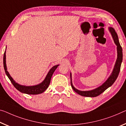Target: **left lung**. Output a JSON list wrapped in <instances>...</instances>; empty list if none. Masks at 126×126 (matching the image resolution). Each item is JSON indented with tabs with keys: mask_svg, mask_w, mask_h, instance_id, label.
I'll return each mask as SVG.
<instances>
[{
	"mask_svg": "<svg viewBox=\"0 0 126 126\" xmlns=\"http://www.w3.org/2000/svg\"><path fill=\"white\" fill-rule=\"evenodd\" d=\"M109 30L111 34L112 38L114 40V42L117 46V58L116 60L114 66L113 71H112L111 74H110L109 78L107 79L105 82L101 86L94 89L90 91H80L78 89L75 88L73 85L72 79H71V73H70V80H71V87L73 89L75 92L80 94V95L85 97H96L100 94H101L102 92H104L106 89L111 86L115 82L116 79H117L118 76L120 69H121V66L122 62L123 60V53H122V48L121 45H120L118 37L117 32H115V30L111 27H109Z\"/></svg>",
	"mask_w": 126,
	"mask_h": 126,
	"instance_id": "left-lung-1",
	"label": "left lung"
}]
</instances>
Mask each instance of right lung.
<instances>
[{"label":"right lung","mask_w":126,"mask_h":126,"mask_svg":"<svg viewBox=\"0 0 126 126\" xmlns=\"http://www.w3.org/2000/svg\"><path fill=\"white\" fill-rule=\"evenodd\" d=\"M5 53H6V52L5 51L3 57V65L5 74L7 75V77H8L9 80H11V82L12 83L13 86H14L16 88L17 90L21 92L24 93V94H42V93H43L47 90L48 86H49L50 82H51V79L52 75H53L54 71H55V70L57 69V67L59 66V65H56L52 67V68L49 70V71H48V74L46 75V78H44V80L42 82L39 83V84L35 85V86H24V85L20 84L15 82V81L13 80V79L12 78L10 74H9L8 71H7L6 65V55H5Z\"/></svg>","instance_id":"right-lung-1"}]
</instances>
